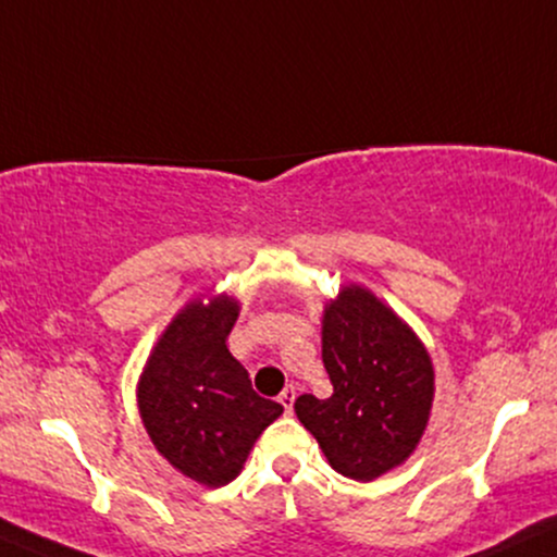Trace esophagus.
Masks as SVG:
<instances>
[{
	"label": "esophagus",
	"mask_w": 557,
	"mask_h": 557,
	"mask_svg": "<svg viewBox=\"0 0 557 557\" xmlns=\"http://www.w3.org/2000/svg\"><path fill=\"white\" fill-rule=\"evenodd\" d=\"M294 400H297V389H294V387H286L284 393L278 395V403L284 405L286 413H292V410H294Z\"/></svg>",
	"instance_id": "34e87169"
}]
</instances>
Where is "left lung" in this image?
Segmentation results:
<instances>
[{
  "label": "left lung",
  "mask_w": 557,
  "mask_h": 557,
  "mask_svg": "<svg viewBox=\"0 0 557 557\" xmlns=\"http://www.w3.org/2000/svg\"><path fill=\"white\" fill-rule=\"evenodd\" d=\"M333 395H299L297 418L341 475L374 480L413 455L434 403L431 356L363 286H343L322 314Z\"/></svg>",
  "instance_id": "1"
}]
</instances>
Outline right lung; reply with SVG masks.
<instances>
[{
	"mask_svg": "<svg viewBox=\"0 0 557 557\" xmlns=\"http://www.w3.org/2000/svg\"><path fill=\"white\" fill-rule=\"evenodd\" d=\"M239 305L226 294L194 299L175 314L144 367L139 413L157 451L196 483L235 480L256 438L284 413L252 389L226 348Z\"/></svg>",
	"mask_w": 557,
	"mask_h": 557,
	"instance_id": "1",
	"label": "right lung"
}]
</instances>
